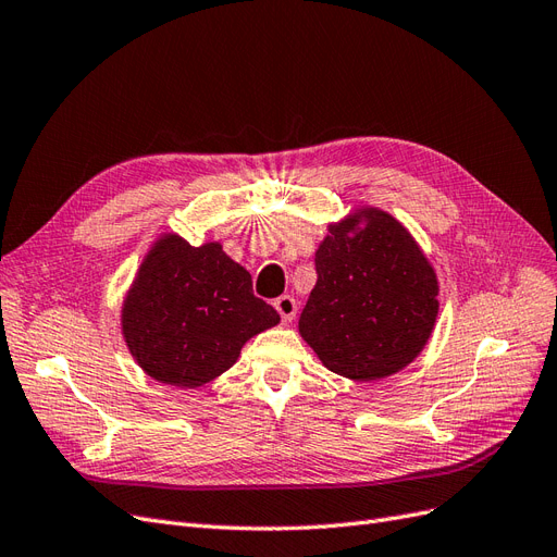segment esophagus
<instances>
[{
	"label": "esophagus",
	"mask_w": 557,
	"mask_h": 557,
	"mask_svg": "<svg viewBox=\"0 0 557 557\" xmlns=\"http://www.w3.org/2000/svg\"><path fill=\"white\" fill-rule=\"evenodd\" d=\"M273 305H275V310H277L280 317H282V324H292L294 317H296V308H298L296 298H292V296H280V298H275Z\"/></svg>",
	"instance_id": "obj_1"
}]
</instances>
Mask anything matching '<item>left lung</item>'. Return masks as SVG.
I'll return each instance as SVG.
<instances>
[{
	"label": "left lung",
	"instance_id": "left-lung-1",
	"mask_svg": "<svg viewBox=\"0 0 557 557\" xmlns=\"http://www.w3.org/2000/svg\"><path fill=\"white\" fill-rule=\"evenodd\" d=\"M317 284L298 333L331 372L384 380L428 345L440 312V280L421 245L391 212L358 206L314 252Z\"/></svg>",
	"mask_w": 557,
	"mask_h": 557
}]
</instances>
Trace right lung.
Here are the masks:
<instances>
[{
	"label": "right lung",
	"instance_id": "add662e5",
	"mask_svg": "<svg viewBox=\"0 0 557 557\" xmlns=\"http://www.w3.org/2000/svg\"><path fill=\"white\" fill-rule=\"evenodd\" d=\"M280 324L252 294V275L220 240L199 247L159 233L122 300L120 331L138 368L159 384L199 388L238 361L249 337Z\"/></svg>",
	"mask_w": 557,
	"mask_h": 557
}]
</instances>
